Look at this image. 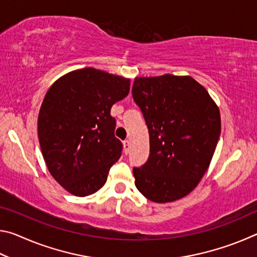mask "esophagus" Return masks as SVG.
Segmentation results:
<instances>
[{
    "label": "esophagus",
    "instance_id": "1",
    "mask_svg": "<svg viewBox=\"0 0 257 257\" xmlns=\"http://www.w3.org/2000/svg\"><path fill=\"white\" fill-rule=\"evenodd\" d=\"M123 147H124L125 154L129 153V150H130V142H129V141H124V142H123Z\"/></svg>",
    "mask_w": 257,
    "mask_h": 257
}]
</instances>
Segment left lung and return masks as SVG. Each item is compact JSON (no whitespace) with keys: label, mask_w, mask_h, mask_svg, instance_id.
<instances>
[{"label":"left lung","mask_w":257,"mask_h":257,"mask_svg":"<svg viewBox=\"0 0 257 257\" xmlns=\"http://www.w3.org/2000/svg\"><path fill=\"white\" fill-rule=\"evenodd\" d=\"M133 97L150 134V156L135 185L155 203L175 202L198 185L221 134L219 107L190 76L136 77Z\"/></svg>","instance_id":"obj_1"}]
</instances>
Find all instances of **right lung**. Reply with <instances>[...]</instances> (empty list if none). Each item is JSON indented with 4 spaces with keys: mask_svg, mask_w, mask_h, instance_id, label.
I'll return each mask as SVG.
<instances>
[{
    "mask_svg": "<svg viewBox=\"0 0 257 257\" xmlns=\"http://www.w3.org/2000/svg\"><path fill=\"white\" fill-rule=\"evenodd\" d=\"M129 89L128 78L84 68L59 78L47 90L37 121L42 154L52 177L75 196L101 189L121 156L110 112Z\"/></svg>",
    "mask_w": 257,
    "mask_h": 257,
    "instance_id": "right-lung-1",
    "label": "right lung"
}]
</instances>
